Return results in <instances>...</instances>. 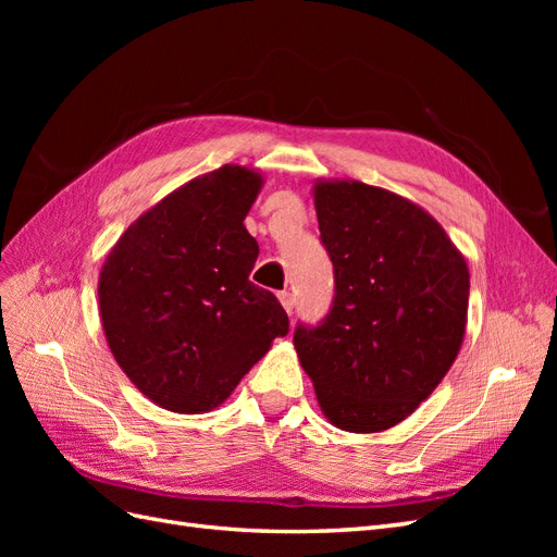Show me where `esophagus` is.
I'll return each instance as SVG.
<instances>
[{
    "label": "esophagus",
    "mask_w": 557,
    "mask_h": 557,
    "mask_svg": "<svg viewBox=\"0 0 557 557\" xmlns=\"http://www.w3.org/2000/svg\"><path fill=\"white\" fill-rule=\"evenodd\" d=\"M278 299H281V305H283V309L288 311V313H293V309H295V297H293V293H288V290H283V293H278Z\"/></svg>",
    "instance_id": "obj_1"
}]
</instances>
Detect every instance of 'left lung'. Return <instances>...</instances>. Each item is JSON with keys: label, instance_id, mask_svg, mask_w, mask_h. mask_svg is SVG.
Here are the masks:
<instances>
[{"label": "left lung", "instance_id": "left-lung-1", "mask_svg": "<svg viewBox=\"0 0 557 557\" xmlns=\"http://www.w3.org/2000/svg\"><path fill=\"white\" fill-rule=\"evenodd\" d=\"M313 205L334 301L320 325H297V358L334 428L383 432L411 416L458 358L469 269L407 197L332 178L313 185Z\"/></svg>", "mask_w": 557, "mask_h": 557}]
</instances>
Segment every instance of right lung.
<instances>
[{"label": "right lung", "mask_w": 557, "mask_h": 557, "mask_svg": "<svg viewBox=\"0 0 557 557\" xmlns=\"http://www.w3.org/2000/svg\"><path fill=\"white\" fill-rule=\"evenodd\" d=\"M262 183L223 164L160 199L109 250L97 288L107 344L160 409L221 407L288 334L278 299L248 281L260 248L244 221Z\"/></svg>", "instance_id": "right-lung-1"}]
</instances>
